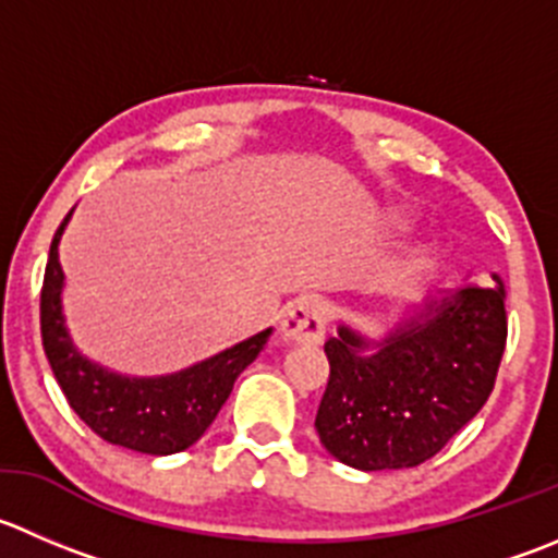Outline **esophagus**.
I'll return each mask as SVG.
<instances>
[{"instance_id":"esophagus-1","label":"esophagus","mask_w":558,"mask_h":558,"mask_svg":"<svg viewBox=\"0 0 558 558\" xmlns=\"http://www.w3.org/2000/svg\"><path fill=\"white\" fill-rule=\"evenodd\" d=\"M327 332V307L318 300H300L286 311L280 322V338L283 343L316 345Z\"/></svg>"}]
</instances>
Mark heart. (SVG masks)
<instances>
[{
  "instance_id": "b5f03b06",
  "label": "heart",
  "mask_w": 558,
  "mask_h": 558,
  "mask_svg": "<svg viewBox=\"0 0 558 558\" xmlns=\"http://www.w3.org/2000/svg\"><path fill=\"white\" fill-rule=\"evenodd\" d=\"M395 220H403V215H400V213H398V215H395Z\"/></svg>"
}]
</instances>
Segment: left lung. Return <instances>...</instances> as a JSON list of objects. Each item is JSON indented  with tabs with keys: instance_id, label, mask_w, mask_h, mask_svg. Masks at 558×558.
<instances>
[{
	"instance_id": "1",
	"label": "left lung",
	"mask_w": 558,
	"mask_h": 558,
	"mask_svg": "<svg viewBox=\"0 0 558 558\" xmlns=\"http://www.w3.org/2000/svg\"><path fill=\"white\" fill-rule=\"evenodd\" d=\"M490 278L414 307L378 340L340 324L316 414L329 456L360 472L420 466L483 409L507 343V291Z\"/></svg>"
}]
</instances>
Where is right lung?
<instances>
[{
	"mask_svg": "<svg viewBox=\"0 0 558 558\" xmlns=\"http://www.w3.org/2000/svg\"><path fill=\"white\" fill-rule=\"evenodd\" d=\"M70 215L73 213H68L53 234L40 294L43 349L53 376L70 409L108 445L144 456H174L187 450L213 425L234 389L236 376L267 345L272 327L169 376H122L86 360L73 345L62 313L64 272L59 264V240Z\"/></svg>",
	"mask_w": 558,
	"mask_h": 558,
	"instance_id": "right-lung-1",
	"label": "right lung"
}]
</instances>
